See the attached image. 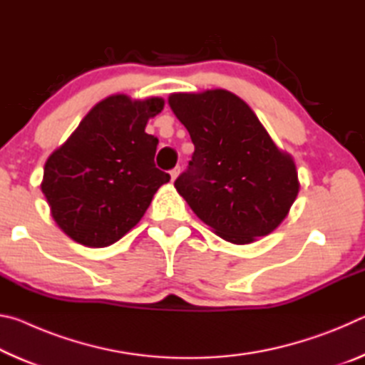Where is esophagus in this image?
Masks as SVG:
<instances>
[{
	"label": "esophagus",
	"instance_id": "esophagus-1",
	"mask_svg": "<svg viewBox=\"0 0 365 365\" xmlns=\"http://www.w3.org/2000/svg\"><path fill=\"white\" fill-rule=\"evenodd\" d=\"M169 174H170V180H172V182H174V180H175V178L178 177V174H180V168H178V165H177V168H174V169H172V170L169 172Z\"/></svg>",
	"mask_w": 365,
	"mask_h": 365
}]
</instances>
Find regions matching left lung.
<instances>
[{
  "label": "left lung",
  "instance_id": "left-lung-1",
  "mask_svg": "<svg viewBox=\"0 0 365 365\" xmlns=\"http://www.w3.org/2000/svg\"><path fill=\"white\" fill-rule=\"evenodd\" d=\"M169 104L195 145L174 183L193 212L235 245L275 230L298 196V172L248 104L227 90L175 93Z\"/></svg>",
  "mask_w": 365,
  "mask_h": 365
}]
</instances>
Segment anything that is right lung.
<instances>
[{
	"mask_svg": "<svg viewBox=\"0 0 365 365\" xmlns=\"http://www.w3.org/2000/svg\"><path fill=\"white\" fill-rule=\"evenodd\" d=\"M163 108L160 98L109 96L48 158L41 191L53 219L73 242L90 248L115 243L170 180L154 164L159 140L145 132L148 119Z\"/></svg>",
	"mask_w": 365,
	"mask_h": 365,
	"instance_id": "obj_1",
	"label": "right lung"
}]
</instances>
